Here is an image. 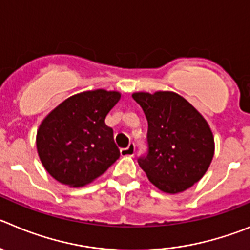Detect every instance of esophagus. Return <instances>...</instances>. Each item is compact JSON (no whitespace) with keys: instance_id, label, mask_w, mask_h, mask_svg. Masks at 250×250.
<instances>
[{"instance_id":"1","label":"esophagus","mask_w":250,"mask_h":250,"mask_svg":"<svg viewBox=\"0 0 250 250\" xmlns=\"http://www.w3.org/2000/svg\"><path fill=\"white\" fill-rule=\"evenodd\" d=\"M136 153V144L130 143L127 148L121 149V155L122 157H133Z\"/></svg>"}]
</instances>
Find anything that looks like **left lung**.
<instances>
[{"instance_id": "8db88e82", "label": "left lung", "mask_w": 250, "mask_h": 250, "mask_svg": "<svg viewBox=\"0 0 250 250\" xmlns=\"http://www.w3.org/2000/svg\"><path fill=\"white\" fill-rule=\"evenodd\" d=\"M148 121L146 153L138 164L149 181L167 193L191 188L212 162L214 141L206 120L175 92L133 93Z\"/></svg>"}]
</instances>
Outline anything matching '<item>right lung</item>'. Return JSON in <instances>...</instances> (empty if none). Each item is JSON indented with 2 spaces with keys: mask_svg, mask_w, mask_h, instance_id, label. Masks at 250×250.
Here are the masks:
<instances>
[{
  "mask_svg": "<svg viewBox=\"0 0 250 250\" xmlns=\"http://www.w3.org/2000/svg\"><path fill=\"white\" fill-rule=\"evenodd\" d=\"M120 99L116 91H86L65 100L46 116L37 133V149L55 180L83 186L120 158L113 129L104 123Z\"/></svg>",
  "mask_w": 250,
  "mask_h": 250,
  "instance_id": "1",
  "label": "right lung"
}]
</instances>
